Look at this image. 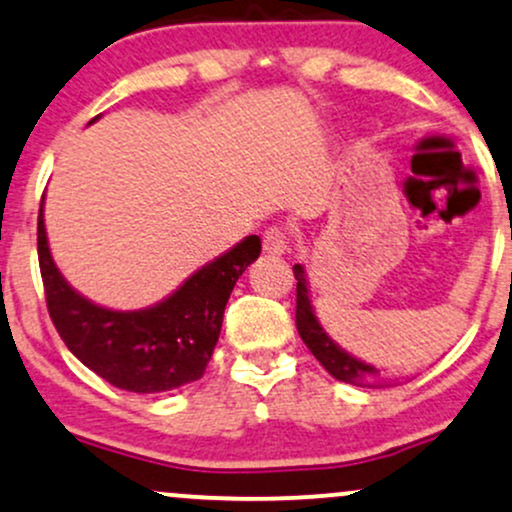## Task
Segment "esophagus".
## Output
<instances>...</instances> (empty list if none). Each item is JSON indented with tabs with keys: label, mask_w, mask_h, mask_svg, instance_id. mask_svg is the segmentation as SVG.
<instances>
[{
	"label": "esophagus",
	"mask_w": 512,
	"mask_h": 512,
	"mask_svg": "<svg viewBox=\"0 0 512 512\" xmlns=\"http://www.w3.org/2000/svg\"><path fill=\"white\" fill-rule=\"evenodd\" d=\"M288 243H291V238L283 226H269L262 236L264 252H269V255H283L288 250Z\"/></svg>",
	"instance_id": "obj_1"
}]
</instances>
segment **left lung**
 <instances>
[{"instance_id":"obj_1","label":"left lung","mask_w":512,"mask_h":512,"mask_svg":"<svg viewBox=\"0 0 512 512\" xmlns=\"http://www.w3.org/2000/svg\"><path fill=\"white\" fill-rule=\"evenodd\" d=\"M293 276L298 281L295 286V326H298V334L305 341V346L310 348V353L317 357L319 365H322L331 377L338 381H346V384L355 386H384L389 381L381 379V372L377 367L365 365L357 357L348 355L346 350H341L324 334V329L319 326L315 310H312L310 298H307V279L305 269L300 264L293 267Z\"/></svg>"}]
</instances>
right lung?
Returning a JSON list of instances; mask_svg holds the SVG:
<instances>
[{"mask_svg": "<svg viewBox=\"0 0 512 512\" xmlns=\"http://www.w3.org/2000/svg\"><path fill=\"white\" fill-rule=\"evenodd\" d=\"M262 243L248 236L190 276L164 303L140 312H114L78 295L47 248L42 207L38 260L52 324L66 348L116 389L162 393L205 374L219 341L221 319L238 276L260 257Z\"/></svg>", "mask_w": 512, "mask_h": 512, "instance_id": "right-lung-1", "label": "right lung"}]
</instances>
